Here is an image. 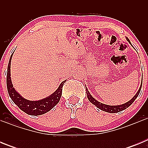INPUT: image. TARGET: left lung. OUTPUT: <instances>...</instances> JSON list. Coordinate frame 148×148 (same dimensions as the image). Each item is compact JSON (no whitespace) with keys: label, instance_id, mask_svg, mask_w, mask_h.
<instances>
[{"label":"left lung","instance_id":"8db88e82","mask_svg":"<svg viewBox=\"0 0 148 148\" xmlns=\"http://www.w3.org/2000/svg\"><path fill=\"white\" fill-rule=\"evenodd\" d=\"M126 39L128 42L130 43V40H129L127 38H126ZM142 84H141V86L140 87H139V89H138V92L136 93V95H134V96H133V97L129 101H127V102L125 103V104H120V105H108V104H102V103L99 102V101H98L96 99H95L93 97H92V95L90 93V92H89L88 90H87V88H86V92H87V99H88V100L90 101V102L92 103V104H94L96 108L101 110L103 111L108 112V113H119V112H120V111H122L124 110L127 109L128 107H130V106L134 102V101H135L136 99L138 97V94H139V92H140L141 88H142Z\"/></svg>","mask_w":148,"mask_h":148}]
</instances>
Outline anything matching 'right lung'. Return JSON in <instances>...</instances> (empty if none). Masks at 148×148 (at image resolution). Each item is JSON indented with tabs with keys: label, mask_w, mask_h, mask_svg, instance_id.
Returning <instances> with one entry per match:
<instances>
[{
	"label": "right lung",
	"mask_w": 148,
	"mask_h": 148,
	"mask_svg": "<svg viewBox=\"0 0 148 148\" xmlns=\"http://www.w3.org/2000/svg\"><path fill=\"white\" fill-rule=\"evenodd\" d=\"M13 53L11 55L7 67V78H6V85L7 90L10 98L12 101L20 108L22 111L30 116H40L49 112L53 109L56 104L59 102L60 99L62 94V87L64 83L66 81H64L61 83L58 89L51 94L50 95L40 99L38 101H30L22 97L20 94L17 92L15 89L13 87L11 80V73H10V66H11V60L12 58Z\"/></svg>",
	"instance_id": "right-lung-1"
}]
</instances>
